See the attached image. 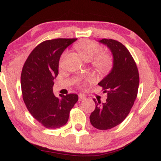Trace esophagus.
<instances>
[{"label":"esophagus","instance_id":"obj_1","mask_svg":"<svg viewBox=\"0 0 161 161\" xmlns=\"http://www.w3.org/2000/svg\"><path fill=\"white\" fill-rule=\"evenodd\" d=\"M85 99H86V97H85V96L83 95H82V94H79V101H84Z\"/></svg>","mask_w":161,"mask_h":161}]
</instances>
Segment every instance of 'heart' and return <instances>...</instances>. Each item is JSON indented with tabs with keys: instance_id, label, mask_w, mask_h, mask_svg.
Returning <instances> with one entry per match:
<instances>
[{
	"instance_id": "obj_1",
	"label": "heart",
	"mask_w": 161,
	"mask_h": 161,
	"mask_svg": "<svg viewBox=\"0 0 161 161\" xmlns=\"http://www.w3.org/2000/svg\"><path fill=\"white\" fill-rule=\"evenodd\" d=\"M75 48L85 60H91L92 64L99 73H107L111 69L113 58L111 55L107 52H100L101 46L93 41L83 39L75 45ZM66 52L61 55L60 66L65 56Z\"/></svg>"
}]
</instances>
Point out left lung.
Returning a JSON list of instances; mask_svg holds the SVG:
<instances>
[{"label": "left lung", "mask_w": 161, "mask_h": 161, "mask_svg": "<svg viewBox=\"0 0 161 161\" xmlns=\"http://www.w3.org/2000/svg\"><path fill=\"white\" fill-rule=\"evenodd\" d=\"M99 42L111 51L114 66L98 83L108 93V98L102 104L100 100L93 99L96 106L90 122L95 128L107 130L120 124L128 116L137 97L139 75L133 57L123 44L107 38Z\"/></svg>", "instance_id": "obj_1"}]
</instances>
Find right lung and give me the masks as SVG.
Instances as JSON below:
<instances>
[{"label":"right lung","instance_id":"1","mask_svg":"<svg viewBox=\"0 0 161 161\" xmlns=\"http://www.w3.org/2000/svg\"><path fill=\"white\" fill-rule=\"evenodd\" d=\"M75 41L76 38H56L42 42L30 53L22 69L24 103L33 117L47 129L66 125L70 110L78 101L76 94L56 97L53 93L60 57Z\"/></svg>","mask_w":161,"mask_h":161}]
</instances>
